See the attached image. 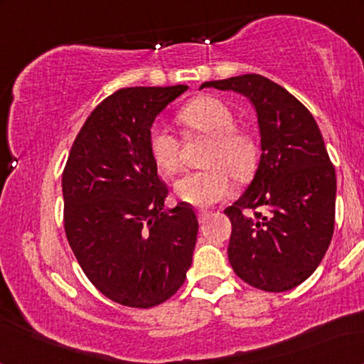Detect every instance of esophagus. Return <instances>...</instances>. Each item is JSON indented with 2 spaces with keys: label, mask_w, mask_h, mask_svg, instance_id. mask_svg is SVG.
<instances>
[{
  "label": "esophagus",
  "mask_w": 364,
  "mask_h": 364,
  "mask_svg": "<svg viewBox=\"0 0 364 364\" xmlns=\"http://www.w3.org/2000/svg\"><path fill=\"white\" fill-rule=\"evenodd\" d=\"M208 215H210V213H208L207 210H197V217H198V222H200V223L205 222Z\"/></svg>",
  "instance_id": "esophagus-1"
}]
</instances>
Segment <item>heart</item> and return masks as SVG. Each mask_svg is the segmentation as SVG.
<instances>
[{
  "label": "heart",
  "instance_id": "b5f03b06",
  "mask_svg": "<svg viewBox=\"0 0 364 364\" xmlns=\"http://www.w3.org/2000/svg\"><path fill=\"white\" fill-rule=\"evenodd\" d=\"M178 122L186 137H210L202 157L200 171L188 172L176 182V193L182 202L208 207L232 193V177L247 181L255 172L258 146L245 129L235 127L232 109L217 97H198L178 112ZM149 152L166 176H173L182 167V139L164 122L149 129Z\"/></svg>",
  "mask_w": 364,
  "mask_h": 364
}]
</instances>
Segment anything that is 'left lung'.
Wrapping results in <instances>:
<instances>
[{"mask_svg":"<svg viewBox=\"0 0 364 364\" xmlns=\"http://www.w3.org/2000/svg\"><path fill=\"white\" fill-rule=\"evenodd\" d=\"M202 87L250 99L260 129L255 177L225 208L232 222L230 265L258 290H291L320 265L335 228V167L320 127L295 96L260 74L203 82Z\"/></svg>","mask_w":364,"mask_h":364,"instance_id":"1","label":"left lung"}]
</instances>
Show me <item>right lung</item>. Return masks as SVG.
Returning a JSON list of instances; mask_svg holds the SVG:
<instances>
[{"label":"right lung","instance_id":"add662e5","mask_svg":"<svg viewBox=\"0 0 364 364\" xmlns=\"http://www.w3.org/2000/svg\"><path fill=\"white\" fill-rule=\"evenodd\" d=\"M187 86L126 87L104 99L74 139L63 172L64 230L89 282L109 300L151 308L183 285L198 222L149 152L157 114Z\"/></svg>","mask_w":364,"mask_h":364}]
</instances>
